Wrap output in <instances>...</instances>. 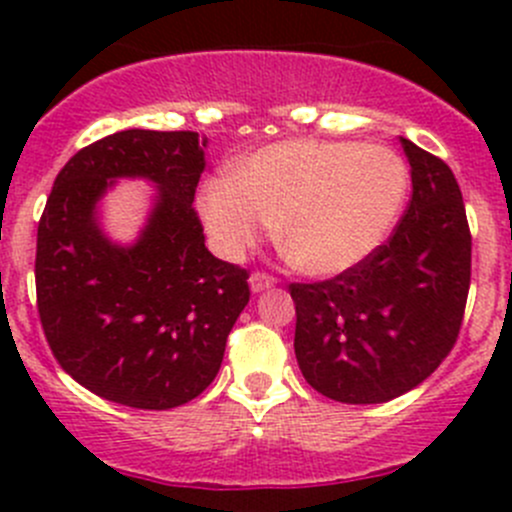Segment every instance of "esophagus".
Instances as JSON below:
<instances>
[{
  "label": "esophagus",
  "mask_w": 512,
  "mask_h": 512,
  "mask_svg": "<svg viewBox=\"0 0 512 512\" xmlns=\"http://www.w3.org/2000/svg\"><path fill=\"white\" fill-rule=\"evenodd\" d=\"M275 277L267 275V272H252L250 277V289L252 292H265V289L275 287Z\"/></svg>",
  "instance_id": "1"
}]
</instances>
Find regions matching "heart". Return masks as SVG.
<instances>
[{"label":"heart","mask_w":512,"mask_h":512,"mask_svg":"<svg viewBox=\"0 0 512 512\" xmlns=\"http://www.w3.org/2000/svg\"><path fill=\"white\" fill-rule=\"evenodd\" d=\"M409 190L404 158L386 146L292 138L210 178L200 218L215 250L240 257L277 225L287 260L307 275L347 272L394 230Z\"/></svg>","instance_id":"b5f03b06"}]
</instances>
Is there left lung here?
<instances>
[{"instance_id": "left-lung-1", "label": "left lung", "mask_w": 512, "mask_h": 512, "mask_svg": "<svg viewBox=\"0 0 512 512\" xmlns=\"http://www.w3.org/2000/svg\"><path fill=\"white\" fill-rule=\"evenodd\" d=\"M411 200L361 265L289 285L294 354L312 389L342 404H384L438 369L456 344L471 287V230L453 170L409 138Z\"/></svg>"}]
</instances>
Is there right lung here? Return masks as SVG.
Here are the masks:
<instances>
[{"instance_id":"1","label":"right lung","mask_w":512,"mask_h":512,"mask_svg":"<svg viewBox=\"0 0 512 512\" xmlns=\"http://www.w3.org/2000/svg\"><path fill=\"white\" fill-rule=\"evenodd\" d=\"M195 131L113 133L56 175L36 232V307L61 369L101 399L165 411L218 376L250 302L247 270L205 247L193 208L205 168ZM118 177L157 185L142 235L118 246L97 203Z\"/></svg>"}]
</instances>
